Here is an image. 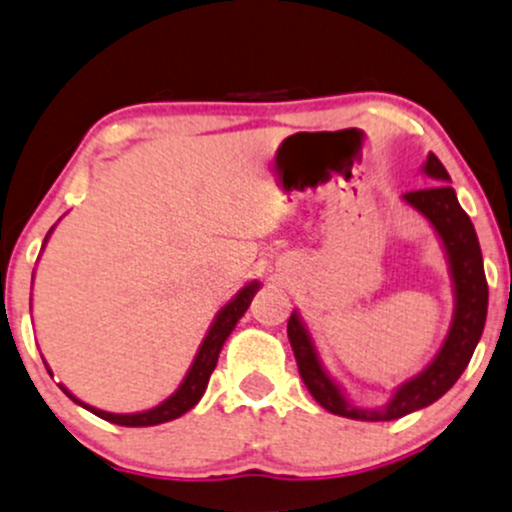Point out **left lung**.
Returning <instances> with one entry per match:
<instances>
[{"instance_id":"1","label":"left lung","mask_w":512,"mask_h":512,"mask_svg":"<svg viewBox=\"0 0 512 512\" xmlns=\"http://www.w3.org/2000/svg\"><path fill=\"white\" fill-rule=\"evenodd\" d=\"M425 172L430 177L447 182L449 174L440 160L430 153L425 162ZM406 201L415 206L423 216L430 218V223L440 233L442 243L449 255V267H452L454 291H457V308H454V320L449 335L442 345L440 355L435 362L425 369L423 374L403 384L391 398L389 406L379 408V411H362V408L350 406L342 398L338 386L330 381V376L320 367L316 352H313L311 338L303 330L301 320L296 313H291L289 323H286V333H289L291 350H294L296 364H299V374L325 411L342 415V418L352 420H396L403 415L418 411V408L430 406L437 398L445 396L452 389L454 381L462 376L469 364L471 355L476 350L481 333L486 325V308H488V284L484 274V257H481L479 238L471 218L459 206L457 194L449 184H435L430 189H418V192H408Z\"/></svg>"}]
</instances>
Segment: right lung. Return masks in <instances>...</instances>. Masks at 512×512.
Masks as SVG:
<instances>
[{
  "mask_svg": "<svg viewBox=\"0 0 512 512\" xmlns=\"http://www.w3.org/2000/svg\"><path fill=\"white\" fill-rule=\"evenodd\" d=\"M257 289H260V286H257V284H247L245 289L240 291V294L235 296V299L230 301L221 313H218V318L213 320L209 335H206V340L201 342L199 355H196L192 369H189V374H187V379L182 381V386H179L174 396L167 398L165 403H160V406L153 408V411L133 413V415L106 413V411H99V408L87 406V403L77 401V398L72 396V393L67 391L65 386H60V389H63L67 396L72 398V401L80 403L82 408H87V411H92L94 415H99V418L109 420V423L126 425V428H145V425H160V423H167V420L179 418V415L187 413L189 408H194L196 403H199V398L204 396L206 384H209V379H211V372H213V369H216L218 352H221L223 342H226V338L230 335V330L235 328V323H238L240 316H243V313L247 311V306H250L252 296H255Z\"/></svg>",
  "mask_w": 512,
  "mask_h": 512,
  "instance_id": "1",
  "label": "right lung"
}]
</instances>
